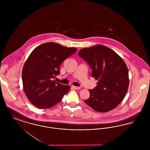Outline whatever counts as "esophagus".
Segmentation results:
<instances>
[{"label": "esophagus", "mask_w": 150, "mask_h": 150, "mask_svg": "<svg viewBox=\"0 0 150 150\" xmlns=\"http://www.w3.org/2000/svg\"><path fill=\"white\" fill-rule=\"evenodd\" d=\"M72 87L74 89H77V90H78V89H81V87H79V86H72Z\"/></svg>", "instance_id": "obj_1"}]
</instances>
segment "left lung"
I'll list each match as a JSON object with an SVG mask.
<instances>
[{"label": "left lung", "mask_w": 150, "mask_h": 150, "mask_svg": "<svg viewBox=\"0 0 150 150\" xmlns=\"http://www.w3.org/2000/svg\"><path fill=\"white\" fill-rule=\"evenodd\" d=\"M78 53L92 70V76L98 80L97 86L89 89L90 97L85 103L99 112L114 109L128 89V70L124 61L112 50L100 44L83 48Z\"/></svg>", "instance_id": "obj_1"}]
</instances>
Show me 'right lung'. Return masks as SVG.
<instances>
[{"label":"right lung","mask_w":150,"mask_h":150,"mask_svg":"<svg viewBox=\"0 0 150 150\" xmlns=\"http://www.w3.org/2000/svg\"><path fill=\"white\" fill-rule=\"evenodd\" d=\"M77 51L53 42L44 43L30 53L23 67V89L29 101L39 108H49L60 102L70 86L56 82L59 67Z\"/></svg>","instance_id":"1"}]
</instances>
